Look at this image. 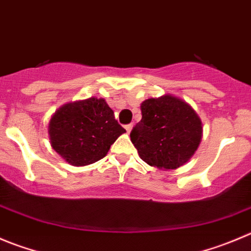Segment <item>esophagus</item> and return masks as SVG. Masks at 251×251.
Instances as JSON below:
<instances>
[{"instance_id":"esophagus-1","label":"esophagus","mask_w":251,"mask_h":251,"mask_svg":"<svg viewBox=\"0 0 251 251\" xmlns=\"http://www.w3.org/2000/svg\"><path fill=\"white\" fill-rule=\"evenodd\" d=\"M126 129H127V133H130V132H132V129H133V124H127V126H126Z\"/></svg>"}]
</instances>
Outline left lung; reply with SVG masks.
<instances>
[{
	"label": "left lung",
	"mask_w": 251,
	"mask_h": 251,
	"mask_svg": "<svg viewBox=\"0 0 251 251\" xmlns=\"http://www.w3.org/2000/svg\"><path fill=\"white\" fill-rule=\"evenodd\" d=\"M142 121L130 132L140 159L160 170L177 169L192 157L202 139V122L195 109L171 95L140 104Z\"/></svg>",
	"instance_id": "left-lung-1"
}]
</instances>
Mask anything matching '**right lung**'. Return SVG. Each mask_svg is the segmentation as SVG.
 Masks as SVG:
<instances>
[{
	"mask_svg": "<svg viewBox=\"0 0 251 251\" xmlns=\"http://www.w3.org/2000/svg\"><path fill=\"white\" fill-rule=\"evenodd\" d=\"M50 144L65 161L85 166L103 159L126 129L103 99L82 100L61 106L48 127Z\"/></svg>",
	"mask_w": 251,
	"mask_h": 251,
	"instance_id": "1",
	"label": "right lung"
}]
</instances>
